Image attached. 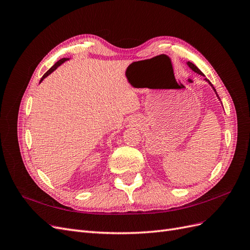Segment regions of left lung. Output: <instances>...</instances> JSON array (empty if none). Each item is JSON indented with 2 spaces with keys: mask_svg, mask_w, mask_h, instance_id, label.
<instances>
[{
  "mask_svg": "<svg viewBox=\"0 0 250 250\" xmlns=\"http://www.w3.org/2000/svg\"><path fill=\"white\" fill-rule=\"evenodd\" d=\"M187 64L188 65V67H190V69L192 70V71H194L195 73H197V74H199V75H201V76H204V75H203V73L198 69V67L197 66H196L194 63H192V62H187ZM204 80H206L208 83V84L211 86V87H213V89H214V92L216 93V95H217V97H218V99L219 100H220V98H219V96H218V94H217V92H216V89H215V87L213 86V84H211V83L209 82V80H208L207 78H204Z\"/></svg>",
  "mask_w": 250,
  "mask_h": 250,
  "instance_id": "8db88e82",
  "label": "left lung"
}]
</instances>
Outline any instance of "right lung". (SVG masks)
I'll return each instance as SVG.
<instances>
[{"mask_svg":"<svg viewBox=\"0 0 250 250\" xmlns=\"http://www.w3.org/2000/svg\"><path fill=\"white\" fill-rule=\"evenodd\" d=\"M69 59H70V58H62V59H60V60H58V62H56L54 65H53V66L51 67V69H50L49 71H47V72H46V74L43 75V76H42V79H41V81H40V83H41V82H42V81L44 78L48 77L49 75H50L52 72H54V71L57 69V67H58L59 65H62L63 62H65L66 60H69Z\"/></svg>","mask_w":250,"mask_h":250,"instance_id":"right-lung-1","label":"right lung"}]
</instances>
